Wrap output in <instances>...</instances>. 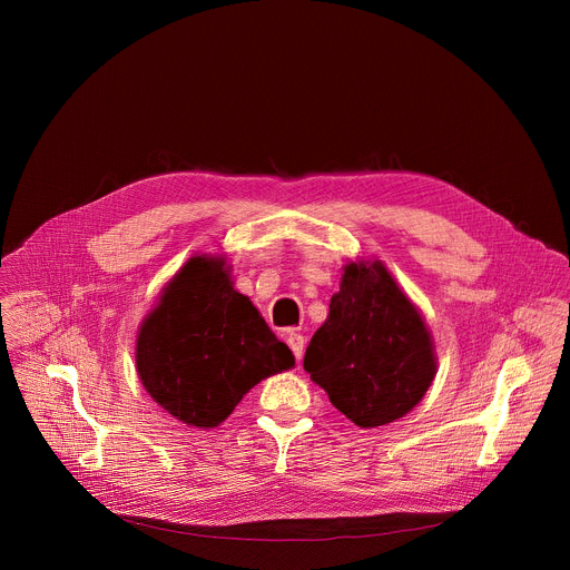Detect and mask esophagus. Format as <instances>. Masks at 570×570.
<instances>
[{
  "instance_id": "34e87169",
  "label": "esophagus",
  "mask_w": 570,
  "mask_h": 570,
  "mask_svg": "<svg viewBox=\"0 0 570 570\" xmlns=\"http://www.w3.org/2000/svg\"><path fill=\"white\" fill-rule=\"evenodd\" d=\"M286 343H288V347L293 350V354H295V358H297V363H299L302 356H304V336L291 332V334H286Z\"/></svg>"
}]
</instances>
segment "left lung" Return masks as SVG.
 I'll return each mask as SVG.
<instances>
[{
    "instance_id": "1",
    "label": "left lung",
    "mask_w": 570,
    "mask_h": 570,
    "mask_svg": "<svg viewBox=\"0 0 570 570\" xmlns=\"http://www.w3.org/2000/svg\"><path fill=\"white\" fill-rule=\"evenodd\" d=\"M304 370L361 429L401 420L424 399L438 374L435 343L381 259L343 266L341 291L306 347Z\"/></svg>"
}]
</instances>
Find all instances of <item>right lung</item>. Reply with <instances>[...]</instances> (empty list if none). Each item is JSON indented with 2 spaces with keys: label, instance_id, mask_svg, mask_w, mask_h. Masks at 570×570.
<instances>
[{
  "label": "right lung",
  "instance_id": "right-lung-1",
  "mask_svg": "<svg viewBox=\"0 0 570 570\" xmlns=\"http://www.w3.org/2000/svg\"><path fill=\"white\" fill-rule=\"evenodd\" d=\"M135 363L155 403L207 431L259 381L291 370L295 356L250 297L234 288L225 257L194 255L141 320Z\"/></svg>",
  "mask_w": 570,
  "mask_h": 570
}]
</instances>
